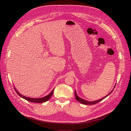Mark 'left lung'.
<instances>
[{"label":"left lung","instance_id":"8db88e82","mask_svg":"<svg viewBox=\"0 0 131 131\" xmlns=\"http://www.w3.org/2000/svg\"><path fill=\"white\" fill-rule=\"evenodd\" d=\"M115 86H116V85H115V86L114 89H113V90H112V91L109 93V94H108V95H107L106 96H105V97H103V98H102L101 99H100V100H96V101H95L90 102V101H88L84 100H83V99H82L79 97L77 95L76 91H75V92H74V94H75V97H76V100H77L79 102L81 103V104H84V105H93V104H96V103H98L99 102L102 101L103 100H104L105 98H106L107 96H108L109 95H110V94H111V93L112 92H113V90H114Z\"/></svg>","mask_w":131,"mask_h":131}]
</instances>
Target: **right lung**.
I'll return each mask as SVG.
<instances>
[{
    "label": "right lung",
    "instance_id": "obj_1",
    "mask_svg": "<svg viewBox=\"0 0 131 131\" xmlns=\"http://www.w3.org/2000/svg\"><path fill=\"white\" fill-rule=\"evenodd\" d=\"M14 88L15 90V92L17 93V94L20 96H21V97L24 99L25 100H26L29 102H32V103H43V102H47V101H48L51 97L53 93V92H54V89H53L52 90V91L50 93L49 95L45 96L44 97L39 98V99H33V98H30V97H26V96H24L21 95L20 93H18V92H17L16 91V90L15 89V88Z\"/></svg>",
    "mask_w": 131,
    "mask_h": 131
}]
</instances>
